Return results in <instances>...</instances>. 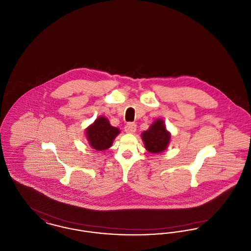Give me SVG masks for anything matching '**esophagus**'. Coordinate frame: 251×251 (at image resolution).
Instances as JSON below:
<instances>
[{"label":"esophagus","mask_w":251,"mask_h":251,"mask_svg":"<svg viewBox=\"0 0 251 251\" xmlns=\"http://www.w3.org/2000/svg\"><path fill=\"white\" fill-rule=\"evenodd\" d=\"M135 131H136V125L134 123H128L125 126V131L127 133H133Z\"/></svg>","instance_id":"esophagus-1"}]
</instances>
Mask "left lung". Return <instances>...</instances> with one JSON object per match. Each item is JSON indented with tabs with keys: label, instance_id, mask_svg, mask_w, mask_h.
<instances>
[{
	"label": "left lung",
	"instance_id": "1",
	"mask_svg": "<svg viewBox=\"0 0 251 251\" xmlns=\"http://www.w3.org/2000/svg\"><path fill=\"white\" fill-rule=\"evenodd\" d=\"M171 134L167 131L164 120H156L149 128L142 132V140L145 148L151 153H160L167 150Z\"/></svg>",
	"mask_w": 251,
	"mask_h": 251
}]
</instances>
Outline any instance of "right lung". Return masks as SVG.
Instances as JSON below:
<instances>
[{
  "instance_id": "1",
  "label": "right lung",
  "mask_w": 251,
  "mask_h": 251,
  "mask_svg": "<svg viewBox=\"0 0 251 251\" xmlns=\"http://www.w3.org/2000/svg\"><path fill=\"white\" fill-rule=\"evenodd\" d=\"M120 132V129L111 126L106 118L99 117L85 130V135L88 144L94 150L102 151L112 146L114 139Z\"/></svg>"
}]
</instances>
